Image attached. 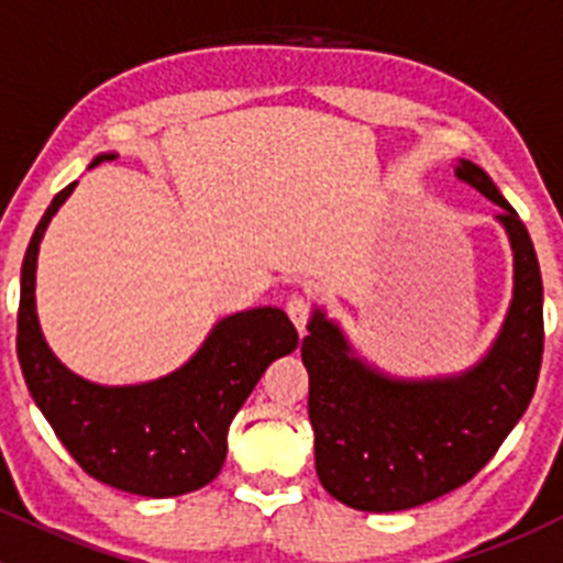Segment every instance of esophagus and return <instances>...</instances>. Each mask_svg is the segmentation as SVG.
I'll return each mask as SVG.
<instances>
[{"label":"esophagus","instance_id":"34e87169","mask_svg":"<svg viewBox=\"0 0 563 563\" xmlns=\"http://www.w3.org/2000/svg\"><path fill=\"white\" fill-rule=\"evenodd\" d=\"M286 313L288 318L294 321V327L299 329V334H305V329H308V321H310V302L305 297H291L286 305Z\"/></svg>","mask_w":563,"mask_h":563}]
</instances>
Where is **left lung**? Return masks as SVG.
<instances>
[{
    "label": "left lung",
    "instance_id": "1",
    "mask_svg": "<svg viewBox=\"0 0 563 563\" xmlns=\"http://www.w3.org/2000/svg\"><path fill=\"white\" fill-rule=\"evenodd\" d=\"M457 179L501 207L515 253V297L485 360L428 382H397L354 356L316 310L302 340L308 413L323 490L362 512H400L474 479L523 417L542 367V275L528 229L493 179L460 161Z\"/></svg>",
    "mask_w": 563,
    "mask_h": 563
}]
</instances>
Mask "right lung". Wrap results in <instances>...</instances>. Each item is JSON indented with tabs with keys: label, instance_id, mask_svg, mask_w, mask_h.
Here are the masks:
<instances>
[{
	"label": "right lung",
	"instance_id": "add662e5",
	"mask_svg": "<svg viewBox=\"0 0 563 563\" xmlns=\"http://www.w3.org/2000/svg\"><path fill=\"white\" fill-rule=\"evenodd\" d=\"M117 155L95 157L92 166ZM76 181L59 190L32 234L21 266L19 362L56 439L95 479L146 498L209 485L223 468L231 419L266 367L297 349L280 308L223 318L187 365L139 387H100L67 371L45 345L35 313L40 240Z\"/></svg>",
	"mask_w": 563,
	"mask_h": 563
}]
</instances>
